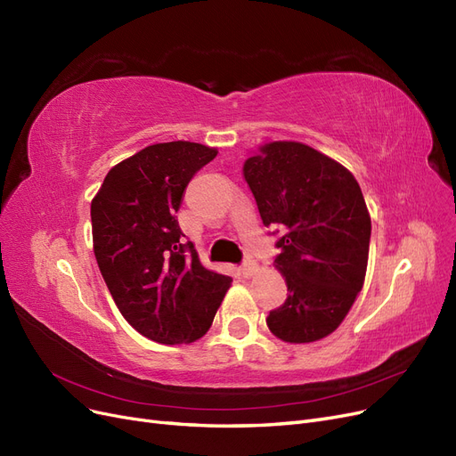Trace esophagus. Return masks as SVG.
Segmentation results:
<instances>
[{
	"label": "esophagus",
	"instance_id": "34e87169",
	"mask_svg": "<svg viewBox=\"0 0 456 456\" xmlns=\"http://www.w3.org/2000/svg\"><path fill=\"white\" fill-rule=\"evenodd\" d=\"M240 272H242L244 277H251V275L256 272V263L251 261V259H246V261L242 263V266H240Z\"/></svg>",
	"mask_w": 456,
	"mask_h": 456
}]
</instances>
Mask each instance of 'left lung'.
<instances>
[{"instance_id":"8db88e82","label":"left lung","mask_w":456,"mask_h":456,"mask_svg":"<svg viewBox=\"0 0 456 456\" xmlns=\"http://www.w3.org/2000/svg\"><path fill=\"white\" fill-rule=\"evenodd\" d=\"M242 173L263 224L281 232L273 263L289 294L266 324L287 343L319 341L363 287L370 217L362 188L341 164L296 142L265 145Z\"/></svg>"}]
</instances>
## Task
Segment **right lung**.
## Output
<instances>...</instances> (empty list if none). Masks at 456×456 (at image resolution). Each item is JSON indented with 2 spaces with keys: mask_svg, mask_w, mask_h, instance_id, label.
Listing matches in <instances>:
<instances>
[{
  "mask_svg": "<svg viewBox=\"0 0 456 456\" xmlns=\"http://www.w3.org/2000/svg\"><path fill=\"white\" fill-rule=\"evenodd\" d=\"M216 154L190 142L145 147L110 169L91 203L98 268L128 324L156 343L203 338L231 285L201 265L175 217Z\"/></svg>",
  "mask_w": 456,
  "mask_h": 456,
  "instance_id": "add662e5",
  "label": "right lung"
}]
</instances>
